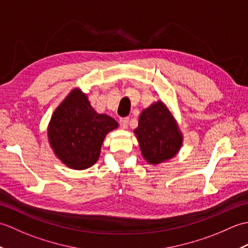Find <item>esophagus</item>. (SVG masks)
<instances>
[{
  "label": "esophagus",
  "mask_w": 248,
  "mask_h": 248,
  "mask_svg": "<svg viewBox=\"0 0 248 248\" xmlns=\"http://www.w3.org/2000/svg\"><path fill=\"white\" fill-rule=\"evenodd\" d=\"M119 124H120V125H121V128L127 129L128 124H129V118H128V117L120 118V119H119Z\"/></svg>",
  "instance_id": "obj_1"
}]
</instances>
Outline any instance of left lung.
Here are the masks:
<instances>
[{
    "label": "left lung",
    "mask_w": 248,
    "mask_h": 248,
    "mask_svg": "<svg viewBox=\"0 0 248 248\" xmlns=\"http://www.w3.org/2000/svg\"><path fill=\"white\" fill-rule=\"evenodd\" d=\"M133 132L141 155L150 165H159L175 157L183 145V134L175 116L162 100L141 110L139 127Z\"/></svg>",
    "instance_id": "left-lung-1"
}]
</instances>
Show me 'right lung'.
I'll list each match as a JSON object with an SVG mask.
<instances>
[{
  "instance_id": "right-lung-1",
  "label": "right lung",
  "mask_w": 248,
  "mask_h": 248,
  "mask_svg": "<svg viewBox=\"0 0 248 248\" xmlns=\"http://www.w3.org/2000/svg\"><path fill=\"white\" fill-rule=\"evenodd\" d=\"M117 128V121L107 114L97 113L87 94L76 87L52 114L48 140L62 164L83 170L98 161L105 136Z\"/></svg>"
}]
</instances>
